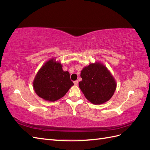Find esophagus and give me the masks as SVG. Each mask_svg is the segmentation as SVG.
<instances>
[{
    "label": "esophagus",
    "instance_id": "1",
    "mask_svg": "<svg viewBox=\"0 0 150 150\" xmlns=\"http://www.w3.org/2000/svg\"><path fill=\"white\" fill-rule=\"evenodd\" d=\"M78 81H74V85H76V86H78Z\"/></svg>",
    "mask_w": 150,
    "mask_h": 150
}]
</instances>
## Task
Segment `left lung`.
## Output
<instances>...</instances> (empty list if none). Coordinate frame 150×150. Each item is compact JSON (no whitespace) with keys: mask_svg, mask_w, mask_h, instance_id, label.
Segmentation results:
<instances>
[{"mask_svg":"<svg viewBox=\"0 0 150 150\" xmlns=\"http://www.w3.org/2000/svg\"><path fill=\"white\" fill-rule=\"evenodd\" d=\"M79 86L86 99L94 104L110 100L116 84L107 68L100 63L91 64L81 71Z\"/></svg>","mask_w":150,"mask_h":150,"instance_id":"8db88e82","label":"left lung"}]
</instances>
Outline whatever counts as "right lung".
Wrapping results in <instances>:
<instances>
[{"label": "right lung", "mask_w": 150, "mask_h": 150, "mask_svg": "<svg viewBox=\"0 0 150 150\" xmlns=\"http://www.w3.org/2000/svg\"><path fill=\"white\" fill-rule=\"evenodd\" d=\"M72 85L69 72L63 71L61 63L52 59L40 68L33 82L35 93L49 101L64 96Z\"/></svg>", "instance_id": "obj_1"}]
</instances>
